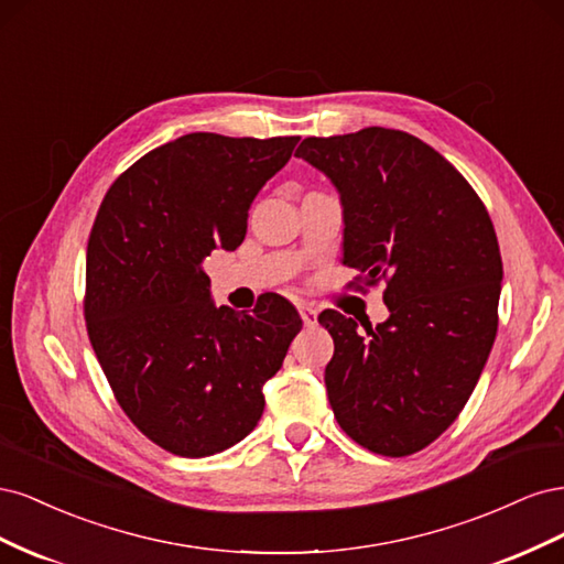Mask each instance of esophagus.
<instances>
[{
	"label": "esophagus",
	"instance_id": "obj_1",
	"mask_svg": "<svg viewBox=\"0 0 564 564\" xmlns=\"http://www.w3.org/2000/svg\"><path fill=\"white\" fill-rule=\"evenodd\" d=\"M299 313H301V319H303L305 327H315V324H317V311L313 308V305L301 303L299 305Z\"/></svg>",
	"mask_w": 564,
	"mask_h": 564
}]
</instances>
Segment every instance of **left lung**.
Returning a JSON list of instances; mask_svg holds the SVG:
<instances>
[{"label": "left lung", "instance_id": "1", "mask_svg": "<svg viewBox=\"0 0 564 564\" xmlns=\"http://www.w3.org/2000/svg\"><path fill=\"white\" fill-rule=\"evenodd\" d=\"M296 158L332 181L344 207V265L386 280L388 319L324 311L334 338L329 404L357 445L406 456L466 406L497 338L503 265L468 181L416 135L369 127L305 139Z\"/></svg>", "mask_w": 564, "mask_h": 564}]
</instances>
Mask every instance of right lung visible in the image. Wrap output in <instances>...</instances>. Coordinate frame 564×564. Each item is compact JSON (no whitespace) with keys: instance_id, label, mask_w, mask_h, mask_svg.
<instances>
[{"instance_id":"right-lung-1","label":"right lung","mask_w":564,"mask_h":564,"mask_svg":"<svg viewBox=\"0 0 564 564\" xmlns=\"http://www.w3.org/2000/svg\"><path fill=\"white\" fill-rule=\"evenodd\" d=\"M299 135L185 133L150 150L100 204L87 247V329L119 406L162 449L202 458L259 423L263 383L301 332L286 299L251 315L212 299L202 263L247 235L253 197Z\"/></svg>"}]
</instances>
